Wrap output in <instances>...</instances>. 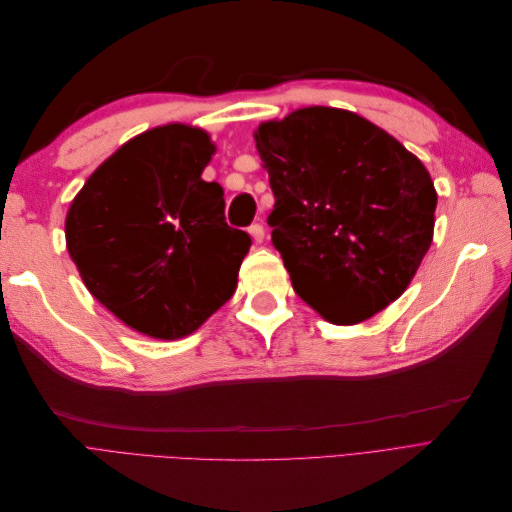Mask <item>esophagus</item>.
Wrapping results in <instances>:
<instances>
[{"mask_svg":"<svg viewBox=\"0 0 512 512\" xmlns=\"http://www.w3.org/2000/svg\"><path fill=\"white\" fill-rule=\"evenodd\" d=\"M247 232H250L256 243H262V239H265V228H262V224H252L250 228H247Z\"/></svg>","mask_w":512,"mask_h":512,"instance_id":"1","label":"esophagus"}]
</instances>
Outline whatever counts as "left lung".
Returning <instances> with one entry per match:
<instances>
[{"label": "left lung", "mask_w": 512, "mask_h": 512, "mask_svg": "<svg viewBox=\"0 0 512 512\" xmlns=\"http://www.w3.org/2000/svg\"><path fill=\"white\" fill-rule=\"evenodd\" d=\"M254 136L275 196L271 239L294 292L335 324L382 312L431 245L438 194L423 162L329 106L267 121Z\"/></svg>", "instance_id": "1"}]
</instances>
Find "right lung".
I'll use <instances>...</instances> for the list:
<instances>
[{
	"label": "right lung",
	"instance_id": "obj_1",
	"mask_svg": "<svg viewBox=\"0 0 512 512\" xmlns=\"http://www.w3.org/2000/svg\"><path fill=\"white\" fill-rule=\"evenodd\" d=\"M213 145L190 126L153 128L96 168L72 200L66 243L87 290L138 333L179 339L232 297L252 239L230 228L205 181Z\"/></svg>",
	"mask_w": 512,
	"mask_h": 512
}]
</instances>
